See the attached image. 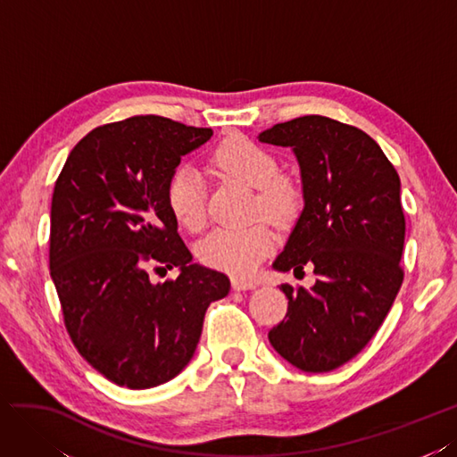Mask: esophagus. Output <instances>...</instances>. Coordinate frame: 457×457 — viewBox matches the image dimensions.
<instances>
[{"label": "esophagus", "instance_id": "1", "mask_svg": "<svg viewBox=\"0 0 457 457\" xmlns=\"http://www.w3.org/2000/svg\"><path fill=\"white\" fill-rule=\"evenodd\" d=\"M231 287H233V291H251V289H256V283L236 278L231 281Z\"/></svg>", "mask_w": 457, "mask_h": 457}]
</instances>
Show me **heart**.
<instances>
[{
    "label": "heart",
    "instance_id": "1",
    "mask_svg": "<svg viewBox=\"0 0 457 457\" xmlns=\"http://www.w3.org/2000/svg\"><path fill=\"white\" fill-rule=\"evenodd\" d=\"M212 162L221 174L243 181L256 191L254 212L273 224L285 226L301 206L298 187L281 178L279 162L268 149L243 136L224 139L212 153ZM166 201L174 218L189 231L203 229L206 221V189L201 174L191 166H179L166 187ZM273 236L264 224L243 229H216L199 245L204 264L228 271L236 278L254 273L262 258L271 251Z\"/></svg>",
    "mask_w": 457,
    "mask_h": 457
}]
</instances>
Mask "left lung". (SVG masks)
<instances>
[{"instance_id":"left-lung-1","label":"left lung","mask_w":457,"mask_h":457,"mask_svg":"<svg viewBox=\"0 0 457 457\" xmlns=\"http://www.w3.org/2000/svg\"><path fill=\"white\" fill-rule=\"evenodd\" d=\"M258 141L289 147L303 181L304 208L271 266L318 276L308 291L279 285L289 308L268 338L301 371H333L371 341L400 291V178L366 132L328 116L276 124Z\"/></svg>"}]
</instances>
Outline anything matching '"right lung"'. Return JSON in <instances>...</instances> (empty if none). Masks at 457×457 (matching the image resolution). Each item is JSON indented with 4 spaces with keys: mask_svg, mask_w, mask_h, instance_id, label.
I'll return each instance as SVG.
<instances>
[{
    "mask_svg": "<svg viewBox=\"0 0 457 457\" xmlns=\"http://www.w3.org/2000/svg\"><path fill=\"white\" fill-rule=\"evenodd\" d=\"M212 137L164 116L99 126L76 143L51 201L49 268L67 331L109 381L159 386L191 361L224 273L193 262L166 187L181 156ZM178 267L153 284L146 266Z\"/></svg>",
    "mask_w": 457,
    "mask_h": 457,
    "instance_id": "obj_1",
    "label": "right lung"
}]
</instances>
